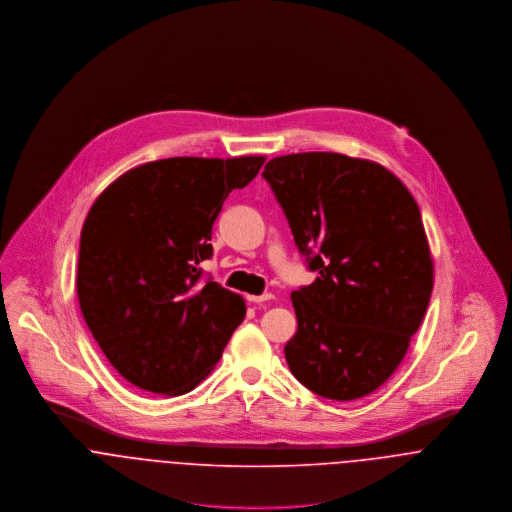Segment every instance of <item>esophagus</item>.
<instances>
[{
	"label": "esophagus",
	"mask_w": 512,
	"mask_h": 512,
	"mask_svg": "<svg viewBox=\"0 0 512 512\" xmlns=\"http://www.w3.org/2000/svg\"><path fill=\"white\" fill-rule=\"evenodd\" d=\"M271 298H273L271 292H265V294H261V296H247V300L253 302V304H263V302H267V300H271Z\"/></svg>",
	"instance_id": "34e87169"
}]
</instances>
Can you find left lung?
<instances>
[{
  "mask_svg": "<svg viewBox=\"0 0 512 512\" xmlns=\"http://www.w3.org/2000/svg\"><path fill=\"white\" fill-rule=\"evenodd\" d=\"M263 178L318 275L290 294L298 330L286 363L320 397H365L395 373L430 302L418 204L393 172L340 153L277 157Z\"/></svg>",
  "mask_w": 512,
  "mask_h": 512,
  "instance_id": "1",
  "label": "left lung"
}]
</instances>
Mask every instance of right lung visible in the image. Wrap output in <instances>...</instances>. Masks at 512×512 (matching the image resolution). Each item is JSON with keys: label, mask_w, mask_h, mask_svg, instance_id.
I'll list each match as a JSON object with an SVG mask.
<instances>
[{"label": "right lung", "mask_w": 512, "mask_h": 512, "mask_svg": "<svg viewBox=\"0 0 512 512\" xmlns=\"http://www.w3.org/2000/svg\"><path fill=\"white\" fill-rule=\"evenodd\" d=\"M265 157H172L121 174L80 233L82 316L117 373L167 397L192 391L245 318L239 294L202 279L224 200Z\"/></svg>", "instance_id": "1"}]
</instances>
